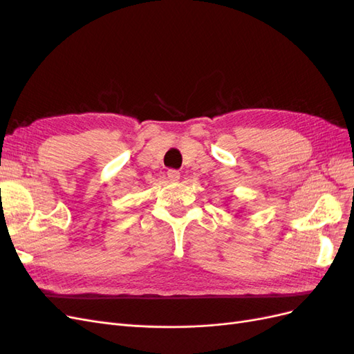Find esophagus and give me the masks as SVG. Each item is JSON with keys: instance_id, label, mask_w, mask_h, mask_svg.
<instances>
[{"instance_id": "obj_1", "label": "esophagus", "mask_w": 354, "mask_h": 354, "mask_svg": "<svg viewBox=\"0 0 354 354\" xmlns=\"http://www.w3.org/2000/svg\"><path fill=\"white\" fill-rule=\"evenodd\" d=\"M167 176H168V178H169L171 181H177V180L180 178V173H178L177 169H168Z\"/></svg>"}]
</instances>
